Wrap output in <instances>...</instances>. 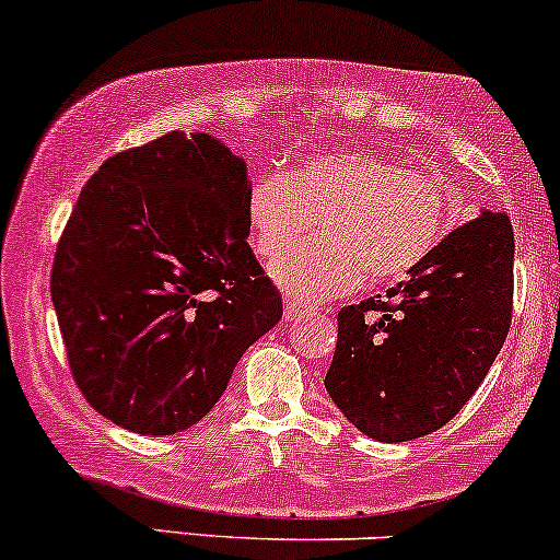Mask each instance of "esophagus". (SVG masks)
<instances>
[{
    "label": "esophagus",
    "instance_id": "esophagus-1",
    "mask_svg": "<svg viewBox=\"0 0 560 560\" xmlns=\"http://www.w3.org/2000/svg\"><path fill=\"white\" fill-rule=\"evenodd\" d=\"M305 315H313V310L302 307V305H298V302H292V300L287 302V310H284V320H287V323L302 320V318H305Z\"/></svg>",
    "mask_w": 560,
    "mask_h": 560
}]
</instances>
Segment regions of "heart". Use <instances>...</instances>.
Wrapping results in <instances>:
<instances>
[{
	"label": "heart",
	"instance_id": "b5f03b06",
	"mask_svg": "<svg viewBox=\"0 0 560 560\" xmlns=\"http://www.w3.org/2000/svg\"><path fill=\"white\" fill-rule=\"evenodd\" d=\"M327 215L323 246L273 266V281L302 305L352 292L365 279H404L451 232L454 200L441 179L407 172L368 151H331L292 174L262 172L247 190V219L260 255L281 258L313 218Z\"/></svg>",
	"mask_w": 560,
	"mask_h": 560
}]
</instances>
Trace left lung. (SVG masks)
Here are the masks:
<instances>
[{"label": "left lung", "mask_w": 560, "mask_h": 560, "mask_svg": "<svg viewBox=\"0 0 560 560\" xmlns=\"http://www.w3.org/2000/svg\"><path fill=\"white\" fill-rule=\"evenodd\" d=\"M339 313L326 390L381 443L443 428L472 399L506 341L514 300V229L480 215L386 292Z\"/></svg>", "instance_id": "1"}]
</instances>
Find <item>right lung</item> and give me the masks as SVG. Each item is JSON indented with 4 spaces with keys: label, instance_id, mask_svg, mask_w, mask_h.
<instances>
[{
    "label": "right lung",
    "instance_id": "right-lung-1",
    "mask_svg": "<svg viewBox=\"0 0 560 560\" xmlns=\"http://www.w3.org/2000/svg\"><path fill=\"white\" fill-rule=\"evenodd\" d=\"M247 190L245 159L219 138L170 132L104 161L80 192L51 302L75 383L119 428H192L281 320L247 245Z\"/></svg>",
    "mask_w": 560,
    "mask_h": 560
}]
</instances>
